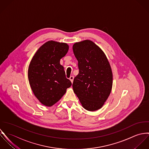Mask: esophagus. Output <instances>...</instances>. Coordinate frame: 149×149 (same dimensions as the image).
<instances>
[{
  "label": "esophagus",
  "mask_w": 149,
  "mask_h": 149,
  "mask_svg": "<svg viewBox=\"0 0 149 149\" xmlns=\"http://www.w3.org/2000/svg\"><path fill=\"white\" fill-rule=\"evenodd\" d=\"M69 79H70V81L71 82V83H72L73 82V80H74V77L73 76H71Z\"/></svg>",
  "instance_id": "obj_1"
}]
</instances>
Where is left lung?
<instances>
[{"label":"left lung","mask_w":149,"mask_h":149,"mask_svg":"<svg viewBox=\"0 0 149 149\" xmlns=\"http://www.w3.org/2000/svg\"><path fill=\"white\" fill-rule=\"evenodd\" d=\"M72 49L79 70L72 84L74 92L85 109L97 111L102 108L112 88L109 62L102 50L91 40L75 42Z\"/></svg>","instance_id":"left-lung-1"}]
</instances>
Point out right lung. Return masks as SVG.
Here are the masks:
<instances>
[{"mask_svg":"<svg viewBox=\"0 0 149 149\" xmlns=\"http://www.w3.org/2000/svg\"><path fill=\"white\" fill-rule=\"evenodd\" d=\"M68 49L66 43L48 41L39 48L30 61L28 72L30 88L46 107H52L59 101L72 85L60 64Z\"/></svg>","mask_w":149,"mask_h":149,"instance_id":"add662e5","label":"right lung"}]
</instances>
